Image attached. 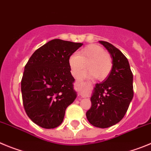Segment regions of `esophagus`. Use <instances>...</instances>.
I'll return each instance as SVG.
<instances>
[{
  "label": "esophagus",
  "mask_w": 151,
  "mask_h": 151,
  "mask_svg": "<svg viewBox=\"0 0 151 151\" xmlns=\"http://www.w3.org/2000/svg\"><path fill=\"white\" fill-rule=\"evenodd\" d=\"M76 81H77V82H78V81L80 82V80H78V79H77V80H76ZM84 97H85V96H83V98H84Z\"/></svg>",
  "instance_id": "obj_1"
}]
</instances>
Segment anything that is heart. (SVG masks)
I'll use <instances>...</instances> for the list:
<instances>
[{"label":"heart","instance_id":"obj_1","mask_svg":"<svg viewBox=\"0 0 151 151\" xmlns=\"http://www.w3.org/2000/svg\"><path fill=\"white\" fill-rule=\"evenodd\" d=\"M86 75H93L97 80L101 81L108 77L112 70V59L109 53L97 44H91L84 47L69 58V65L73 75H77L85 68Z\"/></svg>","mask_w":151,"mask_h":151}]
</instances>
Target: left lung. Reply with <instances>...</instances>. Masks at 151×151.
Masks as SVG:
<instances>
[{
	"instance_id": "8db88e82",
	"label": "left lung",
	"mask_w": 151,
	"mask_h": 151,
	"mask_svg": "<svg viewBox=\"0 0 151 151\" xmlns=\"http://www.w3.org/2000/svg\"><path fill=\"white\" fill-rule=\"evenodd\" d=\"M111 54L113 67L105 81L96 83L92 106L86 115L92 126L108 128L126 114L133 95V74L128 59L120 50L106 41H99Z\"/></svg>"
}]
</instances>
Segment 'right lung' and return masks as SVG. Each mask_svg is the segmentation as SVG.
<instances>
[{
	"instance_id": "right-lung-1",
	"label": "right lung",
	"mask_w": 151,
	"mask_h": 151,
	"mask_svg": "<svg viewBox=\"0 0 151 151\" xmlns=\"http://www.w3.org/2000/svg\"><path fill=\"white\" fill-rule=\"evenodd\" d=\"M83 43L54 39L32 54L21 81L24 108L37 126L53 129L77 97L69 58Z\"/></svg>"
}]
</instances>
